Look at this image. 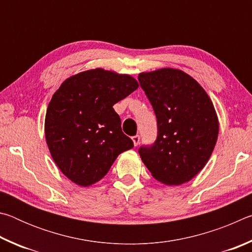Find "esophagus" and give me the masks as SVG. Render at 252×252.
I'll use <instances>...</instances> for the list:
<instances>
[{
  "mask_svg": "<svg viewBox=\"0 0 252 252\" xmlns=\"http://www.w3.org/2000/svg\"><path fill=\"white\" fill-rule=\"evenodd\" d=\"M132 141H133V144L136 147V146H138V144H139V142H140V136H139V135L132 136Z\"/></svg>",
  "mask_w": 252,
  "mask_h": 252,
  "instance_id": "esophagus-1",
  "label": "esophagus"
}]
</instances>
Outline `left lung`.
Here are the masks:
<instances>
[{
	"mask_svg": "<svg viewBox=\"0 0 252 252\" xmlns=\"http://www.w3.org/2000/svg\"><path fill=\"white\" fill-rule=\"evenodd\" d=\"M138 79L158 123L156 142L139 149L143 163L167 186L190 181L207 164L218 139L211 99L192 76L178 69L142 72Z\"/></svg>",
	"mask_w": 252,
	"mask_h": 252,
	"instance_id": "obj_1",
	"label": "left lung"
}]
</instances>
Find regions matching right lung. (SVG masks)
<instances>
[{
    "instance_id": "obj_1",
    "label": "right lung",
    "mask_w": 252,
    "mask_h": 252,
    "mask_svg": "<svg viewBox=\"0 0 252 252\" xmlns=\"http://www.w3.org/2000/svg\"><path fill=\"white\" fill-rule=\"evenodd\" d=\"M138 88L131 75L97 67L70 76L55 91L45 139L55 164L75 185H94L120 153L133 148L113 105Z\"/></svg>"
}]
</instances>
